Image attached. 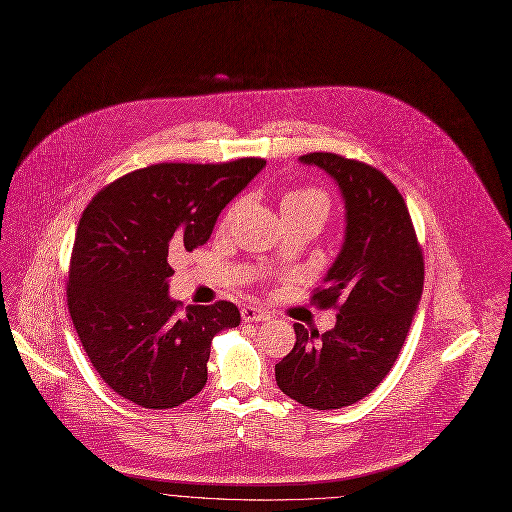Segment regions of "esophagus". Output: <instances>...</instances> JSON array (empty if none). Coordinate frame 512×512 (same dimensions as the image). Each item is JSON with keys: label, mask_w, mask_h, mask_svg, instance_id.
I'll return each instance as SVG.
<instances>
[{"label": "esophagus", "mask_w": 512, "mask_h": 512, "mask_svg": "<svg viewBox=\"0 0 512 512\" xmlns=\"http://www.w3.org/2000/svg\"><path fill=\"white\" fill-rule=\"evenodd\" d=\"M241 317H243L245 321H267L271 315H269V311H265V309H261V307L245 305V307L241 309Z\"/></svg>", "instance_id": "obj_1"}]
</instances>
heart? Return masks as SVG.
Masks as SVG:
<instances>
[{
  "label": "heart",
  "mask_w": 512,
  "mask_h": 512,
  "mask_svg": "<svg viewBox=\"0 0 512 512\" xmlns=\"http://www.w3.org/2000/svg\"><path fill=\"white\" fill-rule=\"evenodd\" d=\"M309 205H319V207H323L327 211V197L323 193L315 191V189H291L281 199V215L297 211V209H303V207H309ZM237 209H239V203H235V205H231L227 209V213H225V217L221 221L223 229L231 223V219L237 213Z\"/></svg>",
  "instance_id": "heart-1"
}]
</instances>
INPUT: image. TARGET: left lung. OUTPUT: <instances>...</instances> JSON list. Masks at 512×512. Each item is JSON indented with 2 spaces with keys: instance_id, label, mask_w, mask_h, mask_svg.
Returning <instances> with one entry per match:
<instances>
[{
  "instance_id": "8db88e82",
  "label": "left lung",
  "mask_w": 512,
  "mask_h": 512,
  "mask_svg": "<svg viewBox=\"0 0 512 512\" xmlns=\"http://www.w3.org/2000/svg\"><path fill=\"white\" fill-rule=\"evenodd\" d=\"M299 160L325 170L344 197V245L311 297L335 307L337 321L321 335L295 323V346L275 380L291 400L335 410L366 398L398 360L422 297L424 259L402 195L378 168L333 152Z\"/></svg>"
}]
</instances>
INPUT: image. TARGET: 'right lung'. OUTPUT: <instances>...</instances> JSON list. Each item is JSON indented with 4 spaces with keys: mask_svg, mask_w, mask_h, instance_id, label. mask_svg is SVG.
<instances>
[{
    "mask_svg": "<svg viewBox=\"0 0 512 512\" xmlns=\"http://www.w3.org/2000/svg\"><path fill=\"white\" fill-rule=\"evenodd\" d=\"M263 158L160 162L104 187L84 209L68 271V309L98 376L152 410L181 406L207 384L213 337L241 323L231 301L168 295V259L205 245L221 211Z\"/></svg>",
    "mask_w": 512,
    "mask_h": 512,
    "instance_id": "obj_1",
    "label": "right lung"
}]
</instances>
